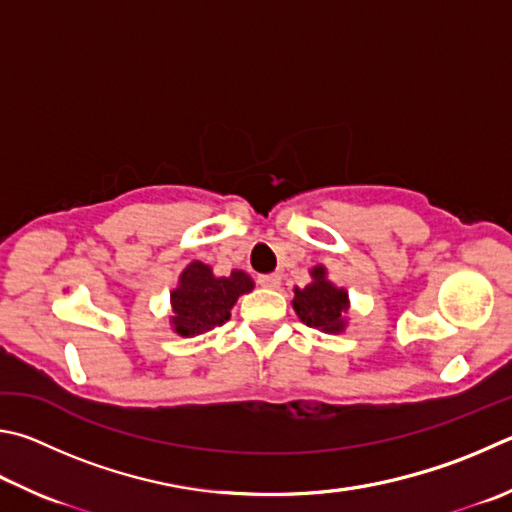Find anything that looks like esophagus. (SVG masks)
I'll use <instances>...</instances> for the list:
<instances>
[{"instance_id": "1", "label": "esophagus", "mask_w": 512, "mask_h": 512, "mask_svg": "<svg viewBox=\"0 0 512 512\" xmlns=\"http://www.w3.org/2000/svg\"><path fill=\"white\" fill-rule=\"evenodd\" d=\"M259 284H262L264 288H277L282 284V277L277 273H268V275H259Z\"/></svg>"}]
</instances>
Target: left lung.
Here are the masks:
<instances>
[{
	"instance_id": "1",
	"label": "left lung",
	"mask_w": 512,
	"mask_h": 512,
	"mask_svg": "<svg viewBox=\"0 0 512 512\" xmlns=\"http://www.w3.org/2000/svg\"><path fill=\"white\" fill-rule=\"evenodd\" d=\"M313 282L306 288H295L293 309L300 315L306 327L322 329L329 333H338L345 329V313H347V291L336 288L327 282V271L322 266H315Z\"/></svg>"
}]
</instances>
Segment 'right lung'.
Returning a JSON list of instances; mask_svg holds the SVG:
<instances>
[{"mask_svg":"<svg viewBox=\"0 0 512 512\" xmlns=\"http://www.w3.org/2000/svg\"><path fill=\"white\" fill-rule=\"evenodd\" d=\"M253 291V280L246 273L232 271L228 277H215L212 268L192 262L181 273V284L172 291V322L181 336L221 327L230 318L237 297Z\"/></svg>","mask_w":512,"mask_h":512,"instance_id":"add662e5","label":"right lung"}]
</instances>
